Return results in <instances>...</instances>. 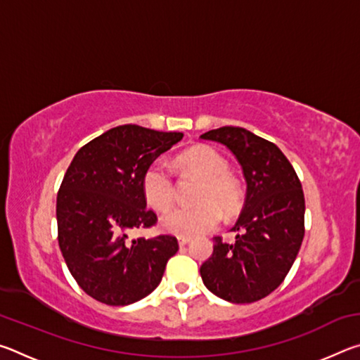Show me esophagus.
Wrapping results in <instances>:
<instances>
[{
    "mask_svg": "<svg viewBox=\"0 0 360 360\" xmlns=\"http://www.w3.org/2000/svg\"><path fill=\"white\" fill-rule=\"evenodd\" d=\"M178 243H179V246H186L187 243H191V236H179Z\"/></svg>",
    "mask_w": 360,
    "mask_h": 360,
    "instance_id": "34e87169",
    "label": "esophagus"
}]
</instances>
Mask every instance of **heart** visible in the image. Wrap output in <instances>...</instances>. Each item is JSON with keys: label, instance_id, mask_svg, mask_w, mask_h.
<instances>
[{"label": "heart", "instance_id": "heart-1", "mask_svg": "<svg viewBox=\"0 0 360 360\" xmlns=\"http://www.w3.org/2000/svg\"><path fill=\"white\" fill-rule=\"evenodd\" d=\"M178 165L202 179L195 202L197 206H176L160 219L162 229L178 236H195L214 230L225 214L241 206L238 181L229 173V163L210 146H195L178 157ZM141 191L146 203L155 211H165L174 200V181L162 162H152L144 169Z\"/></svg>", "mask_w": 360, "mask_h": 360}]
</instances>
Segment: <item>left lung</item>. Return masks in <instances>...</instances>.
Listing matches in <instances>:
<instances>
[{"label":"left lung","mask_w":360,"mask_h":360,"mask_svg":"<svg viewBox=\"0 0 360 360\" xmlns=\"http://www.w3.org/2000/svg\"><path fill=\"white\" fill-rule=\"evenodd\" d=\"M203 139L229 148L246 179V200L233 245L214 236L200 275L212 294L231 303L270 295L288 276L304 236V197L294 167L276 144L241 127H221Z\"/></svg>","instance_id":"obj_1"}]
</instances>
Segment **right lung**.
Masks as SVG:
<instances>
[{"label": "right lung", "instance_id": "right-lung-1", "mask_svg": "<svg viewBox=\"0 0 360 360\" xmlns=\"http://www.w3.org/2000/svg\"><path fill=\"white\" fill-rule=\"evenodd\" d=\"M182 133L119 125L82 146L57 193L58 246L85 294L111 307L149 295L178 252L172 235L130 240L157 224L141 191L144 169Z\"/></svg>", "mask_w": 360, "mask_h": 360}]
</instances>
